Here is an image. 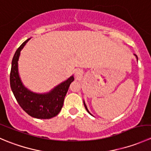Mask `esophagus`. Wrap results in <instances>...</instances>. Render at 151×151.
<instances>
[{"instance_id": "34e87169", "label": "esophagus", "mask_w": 151, "mask_h": 151, "mask_svg": "<svg viewBox=\"0 0 151 151\" xmlns=\"http://www.w3.org/2000/svg\"><path fill=\"white\" fill-rule=\"evenodd\" d=\"M83 75V71H82V70L80 69H77L75 71V76L77 77V78H80V77H81V76Z\"/></svg>"}]
</instances>
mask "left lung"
Returning <instances> with one entry per match:
<instances>
[{
	"label": "left lung",
	"mask_w": 151,
	"mask_h": 151,
	"mask_svg": "<svg viewBox=\"0 0 151 151\" xmlns=\"http://www.w3.org/2000/svg\"><path fill=\"white\" fill-rule=\"evenodd\" d=\"M134 55H135V56H136L137 59V60H138V58H137V55H135V54H134ZM84 105H85V109H86V110H87V111H88V113H89V114H91V113H90V112H89V111H88V108H87V106H86V104H85V101H84Z\"/></svg>",
	"instance_id": "left-lung-1"
}]
</instances>
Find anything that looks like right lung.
<instances>
[{
    "label": "right lung",
    "mask_w": 151,
    "mask_h": 151,
    "mask_svg": "<svg viewBox=\"0 0 151 151\" xmlns=\"http://www.w3.org/2000/svg\"><path fill=\"white\" fill-rule=\"evenodd\" d=\"M29 40L30 39H27L20 45L12 59L11 88L18 104L30 116L39 119H50L56 116L61 110L69 85L74 80V76H71L46 93H36L25 88L18 72V60L21 50Z\"/></svg>",
    "instance_id": "right-lung-1"
}]
</instances>
